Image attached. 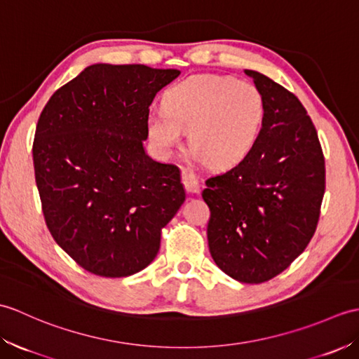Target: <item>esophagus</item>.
Returning a JSON list of instances; mask_svg holds the SVG:
<instances>
[{
    "mask_svg": "<svg viewBox=\"0 0 359 359\" xmlns=\"http://www.w3.org/2000/svg\"><path fill=\"white\" fill-rule=\"evenodd\" d=\"M182 184H184L188 193H199L201 189L199 179H197L193 172L185 171V170L182 171Z\"/></svg>",
    "mask_w": 359,
    "mask_h": 359,
    "instance_id": "1",
    "label": "esophagus"
}]
</instances>
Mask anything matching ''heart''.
Masks as SVG:
<instances>
[{
    "label": "heart",
    "mask_w": 359,
    "mask_h": 359,
    "mask_svg": "<svg viewBox=\"0 0 359 359\" xmlns=\"http://www.w3.org/2000/svg\"><path fill=\"white\" fill-rule=\"evenodd\" d=\"M264 98L253 83L225 75H196L170 88L163 109H152L147 131L154 148L170 156L184 142L199 162L234 166L248 156L261 133Z\"/></svg>",
    "instance_id": "heart-1"
}]
</instances>
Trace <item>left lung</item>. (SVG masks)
Returning a JSON list of instances; mask_svg holds the SVG:
<instances>
[{
  "instance_id": "1",
  "label": "left lung",
  "mask_w": 359,
  "mask_h": 359,
  "mask_svg": "<svg viewBox=\"0 0 359 359\" xmlns=\"http://www.w3.org/2000/svg\"><path fill=\"white\" fill-rule=\"evenodd\" d=\"M264 98L248 156L210 177V253L228 276L261 284L284 271L313 238L325 191V162L313 121L294 94L245 69Z\"/></svg>"
}]
</instances>
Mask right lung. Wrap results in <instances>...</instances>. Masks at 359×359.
I'll list each match as a JSON object with an SVG mask.
<instances>
[{"label": "right lung", "mask_w": 359, "mask_h": 359, "mask_svg": "<svg viewBox=\"0 0 359 359\" xmlns=\"http://www.w3.org/2000/svg\"><path fill=\"white\" fill-rule=\"evenodd\" d=\"M179 75L144 65L88 66L38 118L32 154L46 225L97 276L148 266L162 228L185 202L179 168L143 148L149 106Z\"/></svg>", "instance_id": "right-lung-1"}]
</instances>
